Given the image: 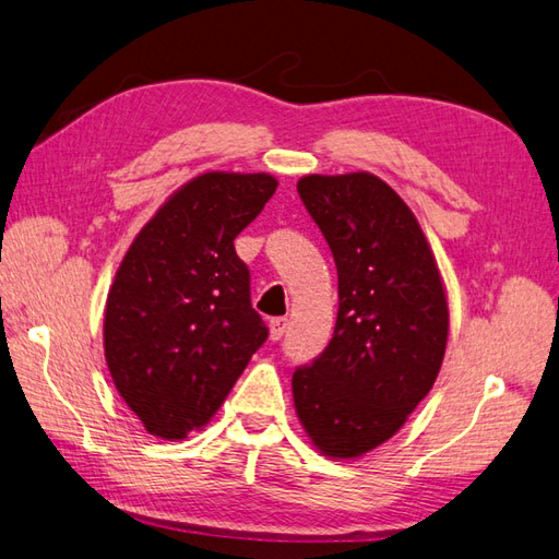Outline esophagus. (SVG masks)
I'll list each match as a JSON object with an SVG mask.
<instances>
[{"instance_id":"esophagus-1","label":"esophagus","mask_w":559,"mask_h":559,"mask_svg":"<svg viewBox=\"0 0 559 559\" xmlns=\"http://www.w3.org/2000/svg\"><path fill=\"white\" fill-rule=\"evenodd\" d=\"M267 326H270V341H280L286 334L289 322H286V317H275V320H270Z\"/></svg>"}]
</instances>
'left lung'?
Returning a JSON list of instances; mask_svg holds the SVG:
<instances>
[{"mask_svg":"<svg viewBox=\"0 0 559 559\" xmlns=\"http://www.w3.org/2000/svg\"><path fill=\"white\" fill-rule=\"evenodd\" d=\"M298 194L338 273L326 350L294 371L296 416L312 447L353 461L395 435L440 373L447 289L414 211L369 171L310 174Z\"/></svg>","mask_w":559,"mask_h":559,"instance_id":"obj_1","label":"left lung"}]
</instances>
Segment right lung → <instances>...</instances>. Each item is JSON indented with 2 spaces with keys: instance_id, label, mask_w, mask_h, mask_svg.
Segmentation results:
<instances>
[{
  "instance_id": "1",
  "label": "right lung",
  "mask_w": 559,
  "mask_h": 559,
  "mask_svg": "<svg viewBox=\"0 0 559 559\" xmlns=\"http://www.w3.org/2000/svg\"><path fill=\"white\" fill-rule=\"evenodd\" d=\"M277 190L270 174L206 171L133 237L105 300L112 383L162 440L202 430L267 338L235 237Z\"/></svg>"
}]
</instances>
